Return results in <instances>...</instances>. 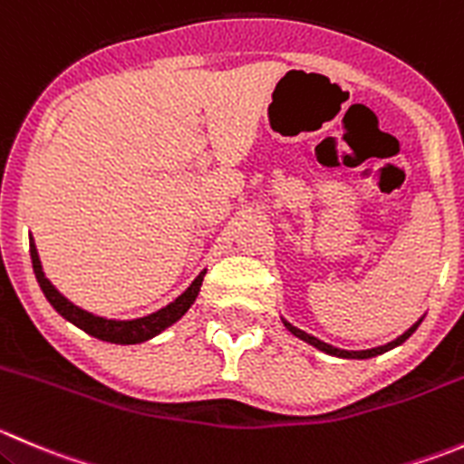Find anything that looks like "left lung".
Here are the masks:
<instances>
[{
    "label": "left lung",
    "instance_id": "left-lung-1",
    "mask_svg": "<svg viewBox=\"0 0 464 464\" xmlns=\"http://www.w3.org/2000/svg\"><path fill=\"white\" fill-rule=\"evenodd\" d=\"M283 324H285V328H287V331L292 333V335H296V337H299V340L308 342V344H313L314 349H319V352L328 353V356H337V358H356V361H365V358H374V356H381V353L390 352V349H394V346L403 344V342H406L408 337H411L412 333L417 331V326H420V324H421V319H420V322H417V324H412V326L408 328V331L403 333V335H399L397 340L388 342V344H383V346H376V349H367V352H344V349H337V346H331V344H326V342H322V340H317V337L308 335V333L299 331V328H296V326H292L290 322H283Z\"/></svg>",
    "mask_w": 464,
    "mask_h": 464
}]
</instances>
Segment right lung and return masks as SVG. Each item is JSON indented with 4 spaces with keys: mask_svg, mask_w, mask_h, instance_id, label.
<instances>
[{
    "mask_svg": "<svg viewBox=\"0 0 464 464\" xmlns=\"http://www.w3.org/2000/svg\"><path fill=\"white\" fill-rule=\"evenodd\" d=\"M29 251H31V263H34L35 278H38V283H40V290L44 292V296H47L49 304L56 308V313L63 314L67 322H72L74 326H79L81 331H85L88 335L97 337V340H103V342H112V344H138V342L150 340V337L159 335L160 331H165L168 326H172L174 322H179V319L188 313V308L195 304L197 295H199L201 281H204V274H206V272H201L199 276L192 281V285L188 287L181 296H177L172 304L165 305V308L156 310V313L147 314V317L120 322V319L97 317V314L88 313V310L79 308V305H74L72 301H67L65 296H63L61 292H58L56 287L49 283V278L44 276L43 265H40V258H38V249H35V245H34V237H31V242H29Z\"/></svg>",
    "mask_w": 464,
    "mask_h": 464,
    "instance_id": "1",
    "label": "right lung"
}]
</instances>
